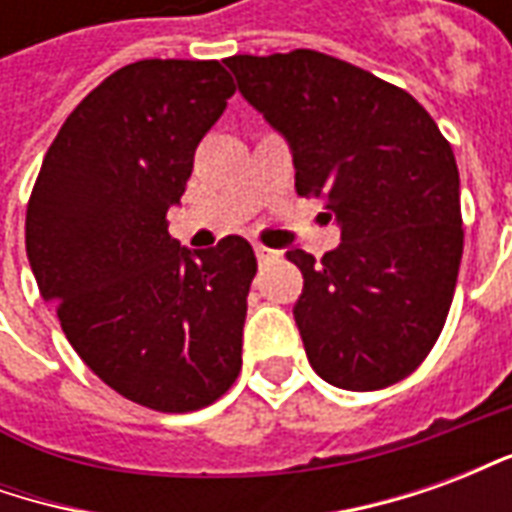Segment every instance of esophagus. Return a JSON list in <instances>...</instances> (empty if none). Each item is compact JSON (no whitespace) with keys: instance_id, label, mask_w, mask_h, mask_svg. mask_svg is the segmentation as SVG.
<instances>
[{"instance_id":"34e87169","label":"esophagus","mask_w":512,"mask_h":512,"mask_svg":"<svg viewBox=\"0 0 512 512\" xmlns=\"http://www.w3.org/2000/svg\"><path fill=\"white\" fill-rule=\"evenodd\" d=\"M255 255H257V260H260V263H268V260H274V257H277V252H274V249H268V246L257 244Z\"/></svg>"}]
</instances>
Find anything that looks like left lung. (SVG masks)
Segmentation results:
<instances>
[{
  "instance_id": "left-lung-1",
  "label": "left lung",
  "mask_w": 512,
  "mask_h": 512,
  "mask_svg": "<svg viewBox=\"0 0 512 512\" xmlns=\"http://www.w3.org/2000/svg\"><path fill=\"white\" fill-rule=\"evenodd\" d=\"M238 90L293 150L296 191L337 216L321 260L290 249L293 307L312 370L373 392L411 376L439 340L463 255L450 142L395 84L312 49L235 54Z\"/></svg>"
}]
</instances>
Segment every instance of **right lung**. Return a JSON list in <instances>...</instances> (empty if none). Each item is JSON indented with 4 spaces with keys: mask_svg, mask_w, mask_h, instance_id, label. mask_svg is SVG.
Returning a JSON list of instances; mask_svg holds the SVG:
<instances>
[{
    "mask_svg": "<svg viewBox=\"0 0 512 512\" xmlns=\"http://www.w3.org/2000/svg\"><path fill=\"white\" fill-rule=\"evenodd\" d=\"M235 93L216 60H139L62 123L27 205V255L73 351L117 395L186 414L241 373L257 260L241 235H169L194 150Z\"/></svg>",
    "mask_w": 512,
    "mask_h": 512,
    "instance_id": "1",
    "label": "right lung"
}]
</instances>
